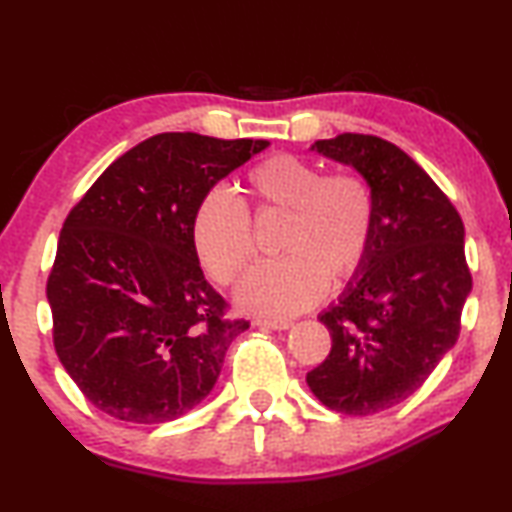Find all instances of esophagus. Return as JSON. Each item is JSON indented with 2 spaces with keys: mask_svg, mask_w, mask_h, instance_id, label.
Returning a JSON list of instances; mask_svg holds the SVG:
<instances>
[{
  "mask_svg": "<svg viewBox=\"0 0 512 512\" xmlns=\"http://www.w3.org/2000/svg\"><path fill=\"white\" fill-rule=\"evenodd\" d=\"M255 325L262 327V329H276V331H280V329H290L292 327V320H264V318H257Z\"/></svg>",
  "mask_w": 512,
  "mask_h": 512,
  "instance_id": "34e87169",
  "label": "esophagus"
}]
</instances>
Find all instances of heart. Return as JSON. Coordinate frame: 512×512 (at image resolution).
Masks as SVG:
<instances>
[{
    "instance_id": "1",
    "label": "heart",
    "mask_w": 512,
    "mask_h": 512,
    "mask_svg": "<svg viewBox=\"0 0 512 512\" xmlns=\"http://www.w3.org/2000/svg\"><path fill=\"white\" fill-rule=\"evenodd\" d=\"M248 201L225 190L201 197L192 243L201 266L220 285H234L257 253L253 218L283 215L276 262L248 273L239 304L262 315H294L318 304L327 285L355 278L369 257L378 199L357 171H329L292 153H276L246 174Z\"/></svg>"
}]
</instances>
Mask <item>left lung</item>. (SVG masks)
<instances>
[{"label": "left lung", "instance_id": "1", "mask_svg": "<svg viewBox=\"0 0 512 512\" xmlns=\"http://www.w3.org/2000/svg\"><path fill=\"white\" fill-rule=\"evenodd\" d=\"M313 150L371 183L378 220L364 266L320 315L331 350L306 383L331 410L376 415L420 390L457 343L473 287L464 222L427 171L380 136L345 132Z\"/></svg>", "mask_w": 512, "mask_h": 512}]
</instances>
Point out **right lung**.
<instances>
[{"mask_svg": "<svg viewBox=\"0 0 512 512\" xmlns=\"http://www.w3.org/2000/svg\"><path fill=\"white\" fill-rule=\"evenodd\" d=\"M269 146L164 132L120 155L64 220L46 294L53 345L92 406L162 424L213 390L248 320L206 283L192 218L211 187Z\"/></svg>", "mask_w": 512, "mask_h": 512, "instance_id": "1", "label": "right lung"}]
</instances>
